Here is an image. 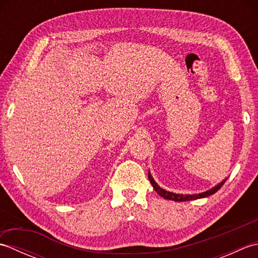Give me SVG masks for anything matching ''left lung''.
<instances>
[{
  "instance_id": "obj_1",
  "label": "left lung",
  "mask_w": 258,
  "mask_h": 258,
  "mask_svg": "<svg viewBox=\"0 0 258 258\" xmlns=\"http://www.w3.org/2000/svg\"><path fill=\"white\" fill-rule=\"evenodd\" d=\"M149 179H150L151 184L153 185V187H154L155 191H156V193H157L158 195L162 196L163 199H165V200L175 201V202H186V201H191V200L203 199V197H207V196H210V195H212V194H214V193H216V191L222 187L223 184L226 182V179H224L223 182H221L220 184L216 185L215 187H213V188H211L210 190H207V191H204V193L195 194V195H183V194H175V193H172V191H167V190H165V189L161 188L160 186H158V185L155 183V180L153 179L151 173H149Z\"/></svg>"
}]
</instances>
